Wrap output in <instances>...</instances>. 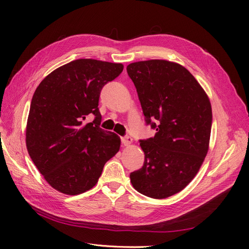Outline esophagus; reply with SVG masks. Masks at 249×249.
Segmentation results:
<instances>
[{"label":"esophagus","instance_id":"obj_1","mask_svg":"<svg viewBox=\"0 0 249 249\" xmlns=\"http://www.w3.org/2000/svg\"><path fill=\"white\" fill-rule=\"evenodd\" d=\"M122 142H123V144H124V146H127V145H130L131 143L133 142V138L130 137V136L123 137V138H122Z\"/></svg>","mask_w":249,"mask_h":249}]
</instances>
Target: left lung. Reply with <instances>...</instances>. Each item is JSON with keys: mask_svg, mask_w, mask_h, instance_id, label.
I'll use <instances>...</instances> for the list:
<instances>
[{"mask_svg": "<svg viewBox=\"0 0 249 249\" xmlns=\"http://www.w3.org/2000/svg\"><path fill=\"white\" fill-rule=\"evenodd\" d=\"M126 71L146 124L157 131L154 138L140 140L144 163L131 173V183L145 196L166 198L191 182L208 154L209 96L191 72L176 62L146 60L129 64Z\"/></svg>", "mask_w": 249, "mask_h": 249, "instance_id": "1", "label": "left lung"}]
</instances>
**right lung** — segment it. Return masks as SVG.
I'll use <instances>...</instances> for the list:
<instances>
[{"instance_id": "obj_1", "label": "right lung", "mask_w": 249, "mask_h": 249, "mask_svg": "<svg viewBox=\"0 0 249 249\" xmlns=\"http://www.w3.org/2000/svg\"><path fill=\"white\" fill-rule=\"evenodd\" d=\"M123 70L122 63L78 59L52 71L36 88L26 127L27 149L57 191L77 195L90 190L119 150L120 138L100 127L97 106L104 85ZM90 112L96 118L84 124Z\"/></svg>"}]
</instances>
